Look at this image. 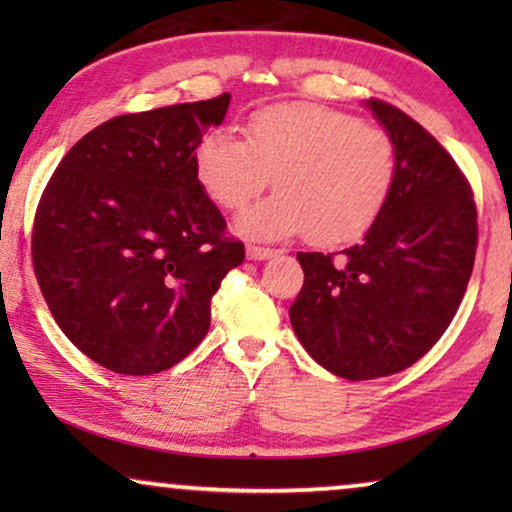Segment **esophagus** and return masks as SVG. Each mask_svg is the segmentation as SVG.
<instances>
[{
  "instance_id": "obj_1",
  "label": "esophagus",
  "mask_w": 512,
  "mask_h": 512,
  "mask_svg": "<svg viewBox=\"0 0 512 512\" xmlns=\"http://www.w3.org/2000/svg\"><path fill=\"white\" fill-rule=\"evenodd\" d=\"M247 256L251 258V261H265V258L277 256V249L261 247V244H249V247H247Z\"/></svg>"
}]
</instances>
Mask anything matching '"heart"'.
Masks as SVG:
<instances>
[{"label":"heart","instance_id":"obj_1","mask_svg":"<svg viewBox=\"0 0 512 512\" xmlns=\"http://www.w3.org/2000/svg\"><path fill=\"white\" fill-rule=\"evenodd\" d=\"M200 186L226 212H240L275 177L279 191L244 212L251 237L307 230L314 244L359 240L380 219L396 177L391 137L321 104H277L249 118L247 139L216 130L195 151Z\"/></svg>","mask_w":512,"mask_h":512}]
</instances>
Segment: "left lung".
I'll return each mask as SVG.
<instances>
[{"instance_id": "8db88e82", "label": "left lung", "mask_w": 512, "mask_h": 512, "mask_svg": "<svg viewBox=\"0 0 512 512\" xmlns=\"http://www.w3.org/2000/svg\"><path fill=\"white\" fill-rule=\"evenodd\" d=\"M387 128L396 177L380 219L342 254L298 251L289 307L298 340L345 380L401 373L447 331L478 249L473 188L443 144L394 104L368 100Z\"/></svg>"}]
</instances>
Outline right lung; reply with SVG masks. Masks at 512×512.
<instances>
[{
	"label": "right lung",
	"instance_id": "obj_1",
	"mask_svg": "<svg viewBox=\"0 0 512 512\" xmlns=\"http://www.w3.org/2000/svg\"><path fill=\"white\" fill-rule=\"evenodd\" d=\"M230 93L123 114L55 167L32 226V265L62 333L121 375L172 368L209 331L212 296L244 244L195 174Z\"/></svg>",
	"mask_w": 512,
	"mask_h": 512
}]
</instances>
